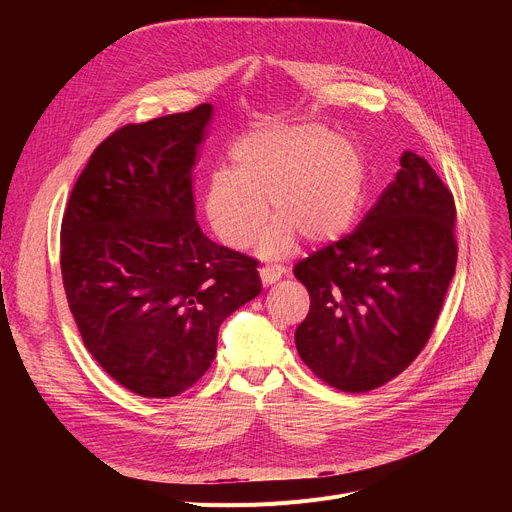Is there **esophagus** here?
Returning <instances> with one entry per match:
<instances>
[{
	"instance_id": "34e87169",
	"label": "esophagus",
	"mask_w": 512,
	"mask_h": 512,
	"mask_svg": "<svg viewBox=\"0 0 512 512\" xmlns=\"http://www.w3.org/2000/svg\"><path fill=\"white\" fill-rule=\"evenodd\" d=\"M259 278H261V284H263V286L276 284V282L282 278V270H278V267H261V270H259Z\"/></svg>"
}]
</instances>
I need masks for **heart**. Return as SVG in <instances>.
I'll list each match as a JSON object with an SVG mask.
<instances>
[{
	"mask_svg": "<svg viewBox=\"0 0 512 512\" xmlns=\"http://www.w3.org/2000/svg\"><path fill=\"white\" fill-rule=\"evenodd\" d=\"M232 170L205 182L207 222L226 247L247 249L267 222L259 255L280 259L303 238L332 245L353 228L363 205L367 168L359 147L332 128L311 122L263 124L238 139Z\"/></svg>",
	"mask_w": 512,
	"mask_h": 512,
	"instance_id": "1",
	"label": "heart"
}]
</instances>
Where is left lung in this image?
<instances>
[{
	"label": "left lung",
	"instance_id": "obj_1",
	"mask_svg": "<svg viewBox=\"0 0 512 512\" xmlns=\"http://www.w3.org/2000/svg\"><path fill=\"white\" fill-rule=\"evenodd\" d=\"M454 220L440 176L405 151L359 228L294 265L311 299L294 342L319 380L369 392L415 361L454 276Z\"/></svg>",
	"mask_w": 512,
	"mask_h": 512
}]
</instances>
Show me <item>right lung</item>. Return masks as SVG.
Returning <instances> with one entry per match:
<instances>
[{
  "instance_id": "right-lung-1",
  "label": "right lung",
  "mask_w": 512,
  "mask_h": 512,
  "mask_svg": "<svg viewBox=\"0 0 512 512\" xmlns=\"http://www.w3.org/2000/svg\"><path fill=\"white\" fill-rule=\"evenodd\" d=\"M213 105L128 124L78 176L62 280L95 361L130 392L170 398L209 369L222 321L261 292L257 261L197 220L193 166Z\"/></svg>"
}]
</instances>
